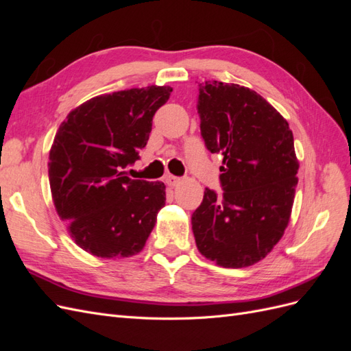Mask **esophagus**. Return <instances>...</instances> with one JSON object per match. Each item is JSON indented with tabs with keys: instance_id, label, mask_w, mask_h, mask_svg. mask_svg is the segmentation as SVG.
Returning a JSON list of instances; mask_svg holds the SVG:
<instances>
[{
	"instance_id": "1",
	"label": "esophagus",
	"mask_w": 351,
	"mask_h": 351,
	"mask_svg": "<svg viewBox=\"0 0 351 351\" xmlns=\"http://www.w3.org/2000/svg\"><path fill=\"white\" fill-rule=\"evenodd\" d=\"M165 182L169 187H176L180 183H182V178L180 177H174V176H165Z\"/></svg>"
}]
</instances>
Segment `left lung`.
Here are the masks:
<instances>
[{"label": "left lung", "mask_w": 351, "mask_h": 351, "mask_svg": "<svg viewBox=\"0 0 351 351\" xmlns=\"http://www.w3.org/2000/svg\"><path fill=\"white\" fill-rule=\"evenodd\" d=\"M200 133L222 155L221 196L206 189L192 215L199 252L224 268L262 261L289 226L299 178L293 132L254 90L236 83L199 84Z\"/></svg>", "instance_id": "1"}]
</instances>
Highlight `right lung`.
Masks as SVG:
<instances>
[{"label":"right lung","mask_w":351,"mask_h":351,"mask_svg":"<svg viewBox=\"0 0 351 351\" xmlns=\"http://www.w3.org/2000/svg\"><path fill=\"white\" fill-rule=\"evenodd\" d=\"M171 92L152 84L99 95L60 125L48 162L52 200L71 239L93 256H133L155 227L165 184L132 180L123 168L139 159Z\"/></svg>","instance_id":"obj_1"}]
</instances>
